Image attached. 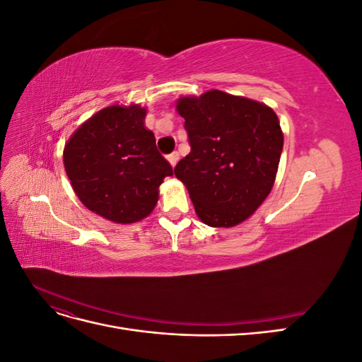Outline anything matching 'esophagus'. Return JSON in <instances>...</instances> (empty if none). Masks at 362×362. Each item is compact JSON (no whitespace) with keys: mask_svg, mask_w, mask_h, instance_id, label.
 Segmentation results:
<instances>
[{"mask_svg":"<svg viewBox=\"0 0 362 362\" xmlns=\"http://www.w3.org/2000/svg\"><path fill=\"white\" fill-rule=\"evenodd\" d=\"M168 160H169V163H170V166L175 168V166H177L178 160H180V154H178V152H172V154L168 156Z\"/></svg>","mask_w":362,"mask_h":362,"instance_id":"obj_1","label":"esophagus"}]
</instances>
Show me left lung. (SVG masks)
<instances>
[{
    "mask_svg": "<svg viewBox=\"0 0 362 362\" xmlns=\"http://www.w3.org/2000/svg\"><path fill=\"white\" fill-rule=\"evenodd\" d=\"M190 154L175 166L196 214L214 228H231L254 214L275 182L284 146L270 107L210 90L180 98Z\"/></svg>",
    "mask_w": 362,
    "mask_h": 362,
    "instance_id": "obj_1",
    "label": "left lung"
}]
</instances>
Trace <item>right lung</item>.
<instances>
[{"instance_id":"right-lung-1","label":"right lung","mask_w":362,"mask_h":362,"mask_svg":"<svg viewBox=\"0 0 362 362\" xmlns=\"http://www.w3.org/2000/svg\"><path fill=\"white\" fill-rule=\"evenodd\" d=\"M139 105H110L75 131L63 161L72 189L90 211L116 223L146 217L158 201V187L173 173L144 125Z\"/></svg>"}]
</instances>
